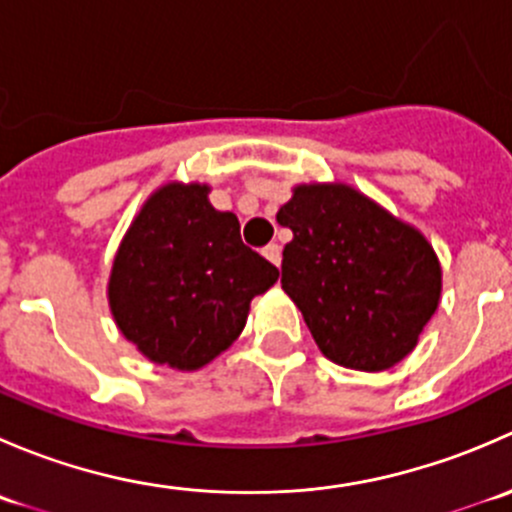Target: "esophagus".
I'll return each mask as SVG.
<instances>
[{
  "mask_svg": "<svg viewBox=\"0 0 512 512\" xmlns=\"http://www.w3.org/2000/svg\"><path fill=\"white\" fill-rule=\"evenodd\" d=\"M262 255H265L267 260L272 262V265L280 267V262H282V247L277 245V242H270V245H267L265 250H262Z\"/></svg>",
  "mask_w": 512,
  "mask_h": 512,
  "instance_id": "esophagus-1",
  "label": "esophagus"
}]
</instances>
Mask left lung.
<instances>
[{
  "instance_id": "left-lung-1",
  "label": "left lung",
  "mask_w": 512,
  "mask_h": 512,
  "mask_svg": "<svg viewBox=\"0 0 512 512\" xmlns=\"http://www.w3.org/2000/svg\"><path fill=\"white\" fill-rule=\"evenodd\" d=\"M282 289L334 364L384 371L414 352L441 299V265L416 227L342 183L297 185Z\"/></svg>"
}]
</instances>
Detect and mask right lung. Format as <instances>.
I'll return each mask as SVG.
<instances>
[{
  "label": "right lung",
  "mask_w": 512,
  "mask_h": 512,
  "mask_svg": "<svg viewBox=\"0 0 512 512\" xmlns=\"http://www.w3.org/2000/svg\"><path fill=\"white\" fill-rule=\"evenodd\" d=\"M200 183L158 188L136 215L111 267L108 304L138 352L195 371L223 354L247 322L250 302L280 277L242 242Z\"/></svg>",
  "instance_id": "obj_1"
}]
</instances>
